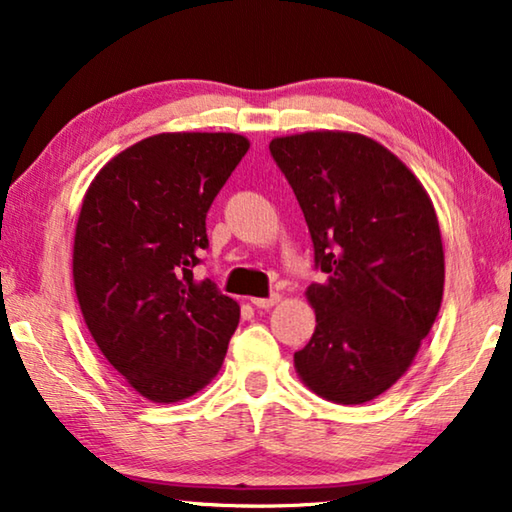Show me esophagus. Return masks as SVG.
<instances>
[{
  "mask_svg": "<svg viewBox=\"0 0 512 512\" xmlns=\"http://www.w3.org/2000/svg\"><path fill=\"white\" fill-rule=\"evenodd\" d=\"M250 303L259 307V310H269L275 303H280V294H271L269 298H250Z\"/></svg>",
  "mask_w": 512,
  "mask_h": 512,
  "instance_id": "34e87169",
  "label": "esophagus"
}]
</instances>
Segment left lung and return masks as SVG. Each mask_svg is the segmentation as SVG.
<instances>
[{
  "label": "left lung",
  "mask_w": 512,
  "mask_h": 512,
  "mask_svg": "<svg viewBox=\"0 0 512 512\" xmlns=\"http://www.w3.org/2000/svg\"><path fill=\"white\" fill-rule=\"evenodd\" d=\"M271 157L303 209L323 282L307 287L310 344L294 353L303 383L358 405L392 387L431 332L444 291L433 202L399 157L351 132L273 139Z\"/></svg>",
  "instance_id": "1"
}]
</instances>
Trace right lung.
Masks as SVG:
<instances>
[{"mask_svg": "<svg viewBox=\"0 0 512 512\" xmlns=\"http://www.w3.org/2000/svg\"><path fill=\"white\" fill-rule=\"evenodd\" d=\"M250 143L239 134H157L113 157L88 186L72 278L104 358L154 403L196 394L221 369L237 300L193 269L207 212Z\"/></svg>", "mask_w": 512, "mask_h": 512, "instance_id": "obj_1", "label": "right lung"}]
</instances>
